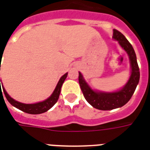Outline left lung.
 <instances>
[{
  "label": "left lung",
  "mask_w": 150,
  "mask_h": 150,
  "mask_svg": "<svg viewBox=\"0 0 150 150\" xmlns=\"http://www.w3.org/2000/svg\"><path fill=\"white\" fill-rule=\"evenodd\" d=\"M112 38L113 39L118 41L120 46L125 50L129 57L132 71L130 78L125 87L120 91L115 92L94 91L86 83L81 73L79 72V83L84 98L92 107L99 110H112L122 107L127 104L134 93L140 79V71L137 62V56L132 45L120 31L116 30H113Z\"/></svg>",
  "instance_id": "1"
}]
</instances>
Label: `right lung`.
Returning <instances> with one entry per match:
<instances>
[{"mask_svg":"<svg viewBox=\"0 0 150 150\" xmlns=\"http://www.w3.org/2000/svg\"><path fill=\"white\" fill-rule=\"evenodd\" d=\"M0 71H1V63H0ZM67 76V73H66L65 75H63L59 79L58 84L56 86L54 91L52 93V95L50 96L48 99H46V100L42 101V102H39V103H36V104H23V103H20L18 101H16L13 100V98H11L8 95V93L6 92L5 90V88L3 87V91L5 93V96L7 100L10 103V104L14 106L15 108H17L18 109H20L24 112L29 113V114H41L48 111L50 108H51L56 104V102L58 101L60 95V91H61V88H62V83L65 81L66 78ZM0 85H1V79H0ZM1 88V86H0Z\"/></svg>","mask_w":150,"mask_h":150,"instance_id":"right-lung-1","label":"right lung"}]
</instances>
